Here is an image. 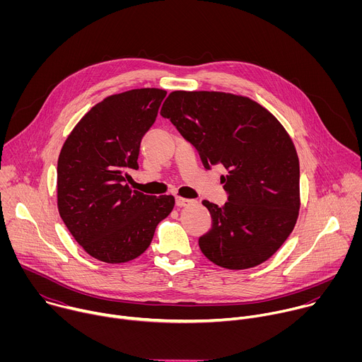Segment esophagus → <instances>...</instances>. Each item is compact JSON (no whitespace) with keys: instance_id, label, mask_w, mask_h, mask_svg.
I'll list each match as a JSON object with an SVG mask.
<instances>
[{"instance_id":"esophagus-1","label":"esophagus","mask_w":362,"mask_h":362,"mask_svg":"<svg viewBox=\"0 0 362 362\" xmlns=\"http://www.w3.org/2000/svg\"><path fill=\"white\" fill-rule=\"evenodd\" d=\"M192 203H194V200L186 199V197H180V196L176 197V206H179V208H185V206H189Z\"/></svg>"}]
</instances>
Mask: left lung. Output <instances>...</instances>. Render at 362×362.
<instances>
[{
	"label": "left lung",
	"instance_id": "left-lung-1",
	"mask_svg": "<svg viewBox=\"0 0 362 362\" xmlns=\"http://www.w3.org/2000/svg\"><path fill=\"white\" fill-rule=\"evenodd\" d=\"M160 115L199 151L206 169L223 165L228 202L203 200L211 230L203 255L226 269L265 262L284 245L299 214V160L284 126L256 101L221 91H173Z\"/></svg>",
	"mask_w": 362,
	"mask_h": 362
}]
</instances>
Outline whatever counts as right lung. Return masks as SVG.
<instances>
[{
  "mask_svg": "<svg viewBox=\"0 0 362 362\" xmlns=\"http://www.w3.org/2000/svg\"><path fill=\"white\" fill-rule=\"evenodd\" d=\"M166 91L136 88L106 97L77 123L57 163V206L73 238L93 257L129 262L150 245L173 211L172 194L148 196L126 185L140 141Z\"/></svg>",
  "mask_w": 362,
  "mask_h": 362,
  "instance_id": "1",
  "label": "right lung"
}]
</instances>
